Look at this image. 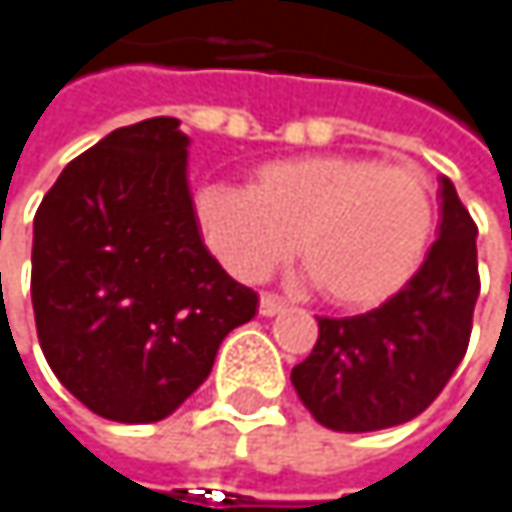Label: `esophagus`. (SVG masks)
Segmentation results:
<instances>
[{
    "label": "esophagus",
    "mask_w": 512,
    "mask_h": 512,
    "mask_svg": "<svg viewBox=\"0 0 512 512\" xmlns=\"http://www.w3.org/2000/svg\"><path fill=\"white\" fill-rule=\"evenodd\" d=\"M278 311H284V302H281L275 293H260V314H263V317H272V314H278Z\"/></svg>",
    "instance_id": "34e87169"
}]
</instances>
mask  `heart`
I'll return each instance as SVG.
<instances>
[{"instance_id": "1", "label": "heart", "mask_w": 512, "mask_h": 512, "mask_svg": "<svg viewBox=\"0 0 512 512\" xmlns=\"http://www.w3.org/2000/svg\"><path fill=\"white\" fill-rule=\"evenodd\" d=\"M207 249L240 281H260L293 252L341 308H376L421 269L436 231L424 171L370 156L308 154L257 165L249 186L192 198Z\"/></svg>"}]
</instances>
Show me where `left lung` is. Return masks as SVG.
<instances>
[{
	"mask_svg": "<svg viewBox=\"0 0 512 512\" xmlns=\"http://www.w3.org/2000/svg\"><path fill=\"white\" fill-rule=\"evenodd\" d=\"M439 240L412 281L356 317H317L320 335L290 382L317 424L370 433L412 421L448 385L471 338L477 225L442 177Z\"/></svg>",
	"mask_w": 512,
	"mask_h": 512,
	"instance_id": "left-lung-1",
	"label": "left lung"
}]
</instances>
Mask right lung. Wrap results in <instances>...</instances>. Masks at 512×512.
Listing matches in <instances>:
<instances>
[{"label":"right lung","instance_id":"add662e5","mask_svg":"<svg viewBox=\"0 0 512 512\" xmlns=\"http://www.w3.org/2000/svg\"><path fill=\"white\" fill-rule=\"evenodd\" d=\"M177 118L121 127L58 174L35 213L32 305L58 382L121 424L168 418L257 293L207 252Z\"/></svg>","mask_w":512,"mask_h":512}]
</instances>
